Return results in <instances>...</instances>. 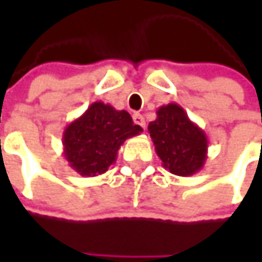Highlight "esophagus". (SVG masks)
<instances>
[{
    "instance_id": "esophagus-1",
    "label": "esophagus",
    "mask_w": 262,
    "mask_h": 262,
    "mask_svg": "<svg viewBox=\"0 0 262 262\" xmlns=\"http://www.w3.org/2000/svg\"><path fill=\"white\" fill-rule=\"evenodd\" d=\"M133 118H134V122H136L137 125H140L141 128H146V121H144V116L141 115V114H134Z\"/></svg>"
}]
</instances>
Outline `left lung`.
<instances>
[{"mask_svg": "<svg viewBox=\"0 0 262 262\" xmlns=\"http://www.w3.org/2000/svg\"><path fill=\"white\" fill-rule=\"evenodd\" d=\"M156 115V119L148 124V133L163 167L178 176H192L200 172L207 160L206 133L178 103L160 106Z\"/></svg>", "mask_w": 262, "mask_h": 262, "instance_id": "8db88e82", "label": "left lung"}]
</instances>
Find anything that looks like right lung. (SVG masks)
I'll return each instance as SVG.
<instances>
[{
    "mask_svg": "<svg viewBox=\"0 0 262 262\" xmlns=\"http://www.w3.org/2000/svg\"><path fill=\"white\" fill-rule=\"evenodd\" d=\"M143 128L136 125L126 111L95 102L62 133L64 157L71 169L86 178L105 173L118 157L126 138L138 136Z\"/></svg>",
    "mask_w": 262,
    "mask_h": 262,
    "instance_id": "add662e5",
    "label": "right lung"
}]
</instances>
